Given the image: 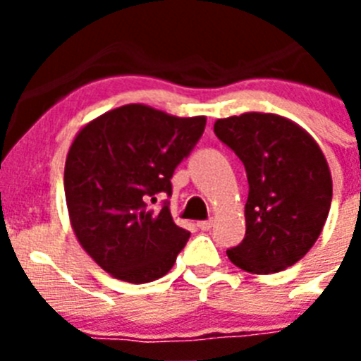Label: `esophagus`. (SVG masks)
I'll return each instance as SVG.
<instances>
[{
    "instance_id": "1",
    "label": "esophagus",
    "mask_w": 361,
    "mask_h": 361,
    "mask_svg": "<svg viewBox=\"0 0 361 361\" xmlns=\"http://www.w3.org/2000/svg\"><path fill=\"white\" fill-rule=\"evenodd\" d=\"M199 228L202 229V231H209V229L213 228V220L212 219H209V220H200Z\"/></svg>"
}]
</instances>
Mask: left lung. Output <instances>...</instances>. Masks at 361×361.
<instances>
[{
	"instance_id": "1",
	"label": "left lung",
	"mask_w": 361,
	"mask_h": 361,
	"mask_svg": "<svg viewBox=\"0 0 361 361\" xmlns=\"http://www.w3.org/2000/svg\"><path fill=\"white\" fill-rule=\"evenodd\" d=\"M237 153L247 175L245 237L229 260L255 275L293 266L320 237L329 215L333 180L317 141L275 114L250 111L213 126Z\"/></svg>"
}]
</instances>
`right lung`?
Here are the masks:
<instances>
[{
  "label": "right lung",
  "mask_w": 361,
  "mask_h": 361,
  "mask_svg": "<svg viewBox=\"0 0 361 361\" xmlns=\"http://www.w3.org/2000/svg\"><path fill=\"white\" fill-rule=\"evenodd\" d=\"M206 117L124 104L82 126L65 164L70 222L82 250L116 279L146 283L173 267L190 231L171 219V177L204 133Z\"/></svg>",
  "instance_id": "add662e5"
}]
</instances>
